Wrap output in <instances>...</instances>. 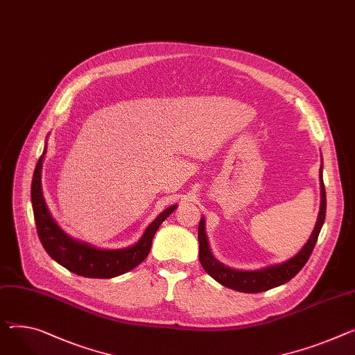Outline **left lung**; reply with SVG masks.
I'll return each instance as SVG.
<instances>
[{"instance_id":"obj_1","label":"left lung","mask_w":355,"mask_h":355,"mask_svg":"<svg viewBox=\"0 0 355 355\" xmlns=\"http://www.w3.org/2000/svg\"><path fill=\"white\" fill-rule=\"evenodd\" d=\"M320 188H321V202L320 212L315 223V227L310 235L309 241L304 247L290 259L279 264H271L259 270H237L231 268L214 257L211 251L208 237L205 232V218L201 217L198 225V243H200V263L202 268L207 271L221 286L228 287L231 290L240 293H261L271 290L274 287L282 286L288 282L293 277H295L300 270L309 261V258L314 250L320 231L322 228L325 220V209H327V198H325V187L322 181V164L320 168Z\"/></svg>"}]
</instances>
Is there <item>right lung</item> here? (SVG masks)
I'll return each instance as SVG.
<instances>
[{
  "mask_svg": "<svg viewBox=\"0 0 355 355\" xmlns=\"http://www.w3.org/2000/svg\"><path fill=\"white\" fill-rule=\"evenodd\" d=\"M46 153V143L34 170L31 184V202L40 241L49 255L68 271L87 278H114L125 274L139 266L147 258L153 239L167 217L174 212L177 204L165 208L146 228L141 239L125 248L105 250L94 247L67 234L53 218L42 194V162Z\"/></svg>",
  "mask_w": 355,
  "mask_h": 355,
  "instance_id": "add662e5",
  "label": "right lung"
}]
</instances>
